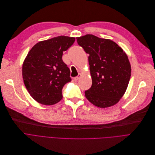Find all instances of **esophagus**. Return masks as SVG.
Here are the masks:
<instances>
[{
    "label": "esophagus",
    "instance_id": "34e87169",
    "mask_svg": "<svg viewBox=\"0 0 155 155\" xmlns=\"http://www.w3.org/2000/svg\"><path fill=\"white\" fill-rule=\"evenodd\" d=\"M80 77H81V74H79V75H78V76H76V77L74 78V80H75V81H78V80L80 78Z\"/></svg>",
    "mask_w": 155,
    "mask_h": 155
}]
</instances>
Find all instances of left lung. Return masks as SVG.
Instances as JSON below:
<instances>
[{"mask_svg":"<svg viewBox=\"0 0 155 155\" xmlns=\"http://www.w3.org/2000/svg\"><path fill=\"white\" fill-rule=\"evenodd\" d=\"M76 39L89 54L92 85L84 92L86 98L100 108L115 105L126 92L131 76L127 55L112 40L93 35Z\"/></svg>","mask_w":155,"mask_h":155,"instance_id":"left-lung-1","label":"left lung"}]
</instances>
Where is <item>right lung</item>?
<instances>
[{"label": "right lung", "instance_id": "right-lung-1", "mask_svg": "<svg viewBox=\"0 0 155 155\" xmlns=\"http://www.w3.org/2000/svg\"><path fill=\"white\" fill-rule=\"evenodd\" d=\"M74 41V37L59 36L37 43L28 52L22 74L28 91L40 104L54 105L62 98V88L71 81L63 51Z\"/></svg>", "mask_w": 155, "mask_h": 155}]
</instances>
